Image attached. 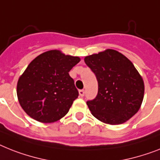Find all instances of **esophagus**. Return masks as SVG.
<instances>
[{
  "label": "esophagus",
  "instance_id": "esophagus-1",
  "mask_svg": "<svg viewBox=\"0 0 160 160\" xmlns=\"http://www.w3.org/2000/svg\"><path fill=\"white\" fill-rule=\"evenodd\" d=\"M79 95H80V96H84V95H85V91L84 90H80L79 91Z\"/></svg>",
  "mask_w": 160,
  "mask_h": 160
}]
</instances>
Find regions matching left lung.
Instances as JSON below:
<instances>
[{
  "mask_svg": "<svg viewBox=\"0 0 160 160\" xmlns=\"http://www.w3.org/2000/svg\"><path fill=\"white\" fill-rule=\"evenodd\" d=\"M84 61L98 82L97 96L87 101L92 115L111 125L130 119L139 110L145 92L143 79L135 66L112 49L86 56Z\"/></svg>",
  "mask_w": 160,
  "mask_h": 160,
  "instance_id": "obj_1",
  "label": "left lung"
}]
</instances>
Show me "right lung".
Here are the masks:
<instances>
[{"label":"right lung","mask_w":160,"mask_h":160,"mask_svg":"<svg viewBox=\"0 0 160 160\" xmlns=\"http://www.w3.org/2000/svg\"><path fill=\"white\" fill-rule=\"evenodd\" d=\"M79 61L78 56L65 55L58 50L36 57L17 83L18 102L25 113L44 123L66 115L78 96L68 72Z\"/></svg>","instance_id":"obj_1"}]
</instances>
